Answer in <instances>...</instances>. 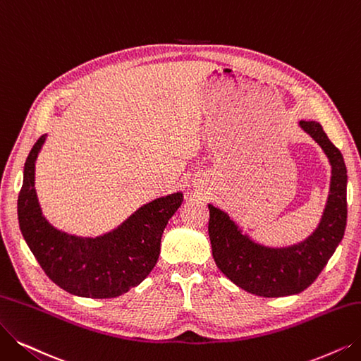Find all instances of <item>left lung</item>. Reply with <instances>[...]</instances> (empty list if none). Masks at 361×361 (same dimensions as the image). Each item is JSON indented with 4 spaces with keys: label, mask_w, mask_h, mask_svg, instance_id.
Segmentation results:
<instances>
[{
    "label": "left lung",
    "mask_w": 361,
    "mask_h": 361,
    "mask_svg": "<svg viewBox=\"0 0 361 361\" xmlns=\"http://www.w3.org/2000/svg\"><path fill=\"white\" fill-rule=\"evenodd\" d=\"M326 154L331 167L330 188L322 219L304 241L272 247L244 234L219 207L209 204V237L218 268L235 286L264 298H280L305 290L326 267L347 226V167L341 151L317 121H299Z\"/></svg>",
    "instance_id": "obj_1"
}]
</instances>
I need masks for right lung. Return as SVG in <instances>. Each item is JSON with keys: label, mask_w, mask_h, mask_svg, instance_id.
Listing matches in <instances>:
<instances>
[{"label": "right lung", "mask_w": 361, "mask_h": 361, "mask_svg": "<svg viewBox=\"0 0 361 361\" xmlns=\"http://www.w3.org/2000/svg\"><path fill=\"white\" fill-rule=\"evenodd\" d=\"M47 135L32 147L18 200L22 235L49 279L75 296L117 298L145 280L158 261L164 228L183 201L175 192L139 207L120 226L92 237L68 234L42 214L35 191V161Z\"/></svg>", "instance_id": "1"}]
</instances>
